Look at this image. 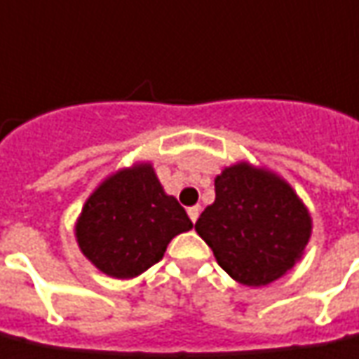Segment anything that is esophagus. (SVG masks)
Instances as JSON below:
<instances>
[{"mask_svg": "<svg viewBox=\"0 0 359 359\" xmlns=\"http://www.w3.org/2000/svg\"><path fill=\"white\" fill-rule=\"evenodd\" d=\"M198 215H200V205H192V208H188V217H190V222L196 223Z\"/></svg>", "mask_w": 359, "mask_h": 359, "instance_id": "esophagus-1", "label": "esophagus"}]
</instances>
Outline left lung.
<instances>
[{
  "label": "left lung",
  "mask_w": 359,
  "mask_h": 359,
  "mask_svg": "<svg viewBox=\"0 0 359 359\" xmlns=\"http://www.w3.org/2000/svg\"><path fill=\"white\" fill-rule=\"evenodd\" d=\"M194 227L235 282L260 287L302 258L311 215L282 177L237 163L215 177L214 204Z\"/></svg>",
  "instance_id": "8db88e82"
}]
</instances>
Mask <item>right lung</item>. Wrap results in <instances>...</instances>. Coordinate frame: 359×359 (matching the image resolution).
<instances>
[{"mask_svg":"<svg viewBox=\"0 0 359 359\" xmlns=\"http://www.w3.org/2000/svg\"><path fill=\"white\" fill-rule=\"evenodd\" d=\"M192 229L149 163L110 175L87 198L75 223L77 245L110 278H134L159 262L179 233Z\"/></svg>","mask_w":359,"mask_h":359,"instance_id":"right-lung-1","label":"right lung"}]
</instances>
